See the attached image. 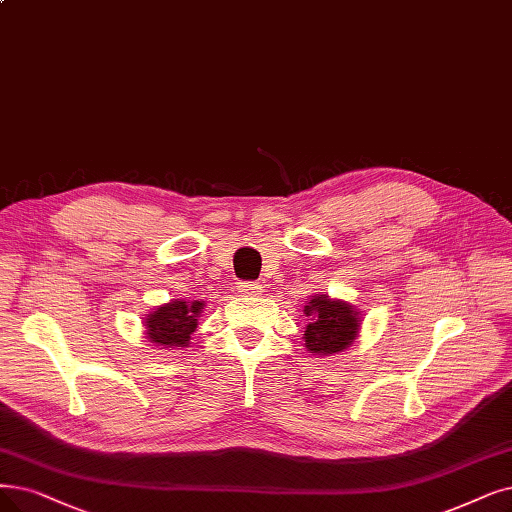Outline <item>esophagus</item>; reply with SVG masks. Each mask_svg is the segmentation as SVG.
Here are the masks:
<instances>
[{"label": "esophagus", "instance_id": "1", "mask_svg": "<svg viewBox=\"0 0 512 512\" xmlns=\"http://www.w3.org/2000/svg\"><path fill=\"white\" fill-rule=\"evenodd\" d=\"M237 290L243 294V296H256L262 292V285L258 281H241L237 285Z\"/></svg>", "mask_w": 512, "mask_h": 512}]
</instances>
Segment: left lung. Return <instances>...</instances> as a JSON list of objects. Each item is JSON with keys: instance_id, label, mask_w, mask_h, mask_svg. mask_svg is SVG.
Instances as JSON below:
<instances>
[{"instance_id": "8db88e82", "label": "left lung", "mask_w": 512, "mask_h": 512, "mask_svg": "<svg viewBox=\"0 0 512 512\" xmlns=\"http://www.w3.org/2000/svg\"><path fill=\"white\" fill-rule=\"evenodd\" d=\"M304 313L309 317L304 330V342L311 353H340L357 338L359 313L351 304L321 294L313 296L311 302H306Z\"/></svg>"}]
</instances>
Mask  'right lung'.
Listing matches in <instances>:
<instances>
[{"label": "right lung", "mask_w": 512, "mask_h": 512, "mask_svg": "<svg viewBox=\"0 0 512 512\" xmlns=\"http://www.w3.org/2000/svg\"><path fill=\"white\" fill-rule=\"evenodd\" d=\"M203 309V302H170L159 306L147 317V334L151 342L159 346H187L191 340V334L197 327V317Z\"/></svg>", "instance_id": "add662e5"}]
</instances>
